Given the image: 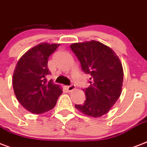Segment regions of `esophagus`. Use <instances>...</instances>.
Listing matches in <instances>:
<instances>
[{
    "instance_id": "34e87169",
    "label": "esophagus",
    "mask_w": 147,
    "mask_h": 147,
    "mask_svg": "<svg viewBox=\"0 0 147 147\" xmlns=\"http://www.w3.org/2000/svg\"><path fill=\"white\" fill-rule=\"evenodd\" d=\"M66 88H67V90L68 91L71 92L73 91V90H74L75 88H76V86H75L74 84H71V85H70V86H66Z\"/></svg>"
}]
</instances>
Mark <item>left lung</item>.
I'll return each instance as SVG.
<instances>
[{
  "label": "left lung",
  "mask_w": 147,
  "mask_h": 147,
  "mask_svg": "<svg viewBox=\"0 0 147 147\" xmlns=\"http://www.w3.org/2000/svg\"><path fill=\"white\" fill-rule=\"evenodd\" d=\"M70 48L84 72L91 76L89 87L83 90L86 100L75 107L92 117L107 113L122 92L123 70L118 56L109 47L96 40L75 43Z\"/></svg>",
  "instance_id": "8db88e82"
}]
</instances>
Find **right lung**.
Returning <instances> with one entry per match:
<instances>
[{"instance_id": "1", "label": "right lung", "mask_w": 147, "mask_h": 147, "mask_svg": "<svg viewBox=\"0 0 147 147\" xmlns=\"http://www.w3.org/2000/svg\"><path fill=\"white\" fill-rule=\"evenodd\" d=\"M60 44L41 43L20 58L13 74V88L19 103L28 111L40 114L52 110L63 91L47 77L49 57Z\"/></svg>"}]
</instances>
